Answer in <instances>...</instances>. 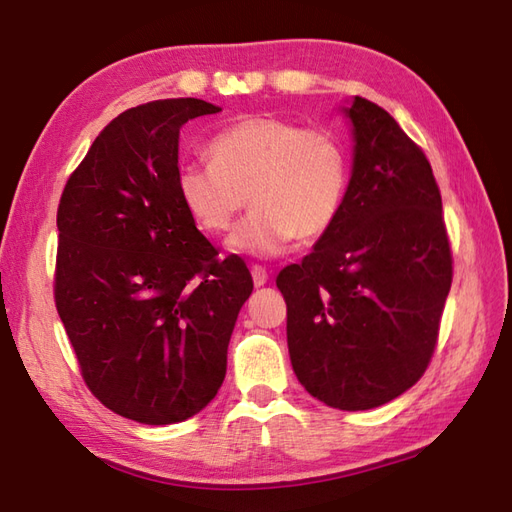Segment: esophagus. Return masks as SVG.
<instances>
[{
    "instance_id": "obj_1",
    "label": "esophagus",
    "mask_w": 512,
    "mask_h": 512,
    "mask_svg": "<svg viewBox=\"0 0 512 512\" xmlns=\"http://www.w3.org/2000/svg\"><path fill=\"white\" fill-rule=\"evenodd\" d=\"M250 275H253L255 287H264V284L268 282V271H266L264 266H259V264H253V266H250Z\"/></svg>"
}]
</instances>
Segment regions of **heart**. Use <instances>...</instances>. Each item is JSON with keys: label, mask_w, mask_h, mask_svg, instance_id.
Instances as JSON below:
<instances>
[{"label": "heart", "mask_w": 512, "mask_h": 512, "mask_svg": "<svg viewBox=\"0 0 512 512\" xmlns=\"http://www.w3.org/2000/svg\"><path fill=\"white\" fill-rule=\"evenodd\" d=\"M212 162L178 169L185 210L207 235H225L250 203L232 237L239 253L275 255L293 239L314 241L339 219L350 185L348 146L325 126L257 115L210 142Z\"/></svg>", "instance_id": "heart-1"}]
</instances>
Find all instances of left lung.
<instances>
[{"label":"left lung","mask_w":512,"mask_h":512,"mask_svg":"<svg viewBox=\"0 0 512 512\" xmlns=\"http://www.w3.org/2000/svg\"><path fill=\"white\" fill-rule=\"evenodd\" d=\"M345 112L354 164L343 210L275 284L305 391L332 409L366 411L429 368L454 259L427 155L377 103L354 97Z\"/></svg>","instance_id":"obj_1"}]
</instances>
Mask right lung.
<instances>
[{
	"instance_id": "1",
	"label": "right lung",
	"mask_w": 512,
	"mask_h": 512,
	"mask_svg": "<svg viewBox=\"0 0 512 512\" xmlns=\"http://www.w3.org/2000/svg\"><path fill=\"white\" fill-rule=\"evenodd\" d=\"M221 108L160 99L97 135L58 203L54 300L97 400L142 424L192 418L214 400L253 277L219 259L178 196V135Z\"/></svg>"
}]
</instances>
